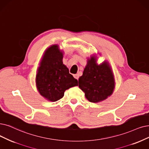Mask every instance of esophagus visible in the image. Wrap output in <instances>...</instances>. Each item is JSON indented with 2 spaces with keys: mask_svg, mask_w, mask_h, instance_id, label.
<instances>
[{
  "mask_svg": "<svg viewBox=\"0 0 149 149\" xmlns=\"http://www.w3.org/2000/svg\"><path fill=\"white\" fill-rule=\"evenodd\" d=\"M73 76H74V78L75 79H78H78H79V74H74V75H73Z\"/></svg>",
  "mask_w": 149,
  "mask_h": 149,
  "instance_id": "1",
  "label": "esophagus"
}]
</instances>
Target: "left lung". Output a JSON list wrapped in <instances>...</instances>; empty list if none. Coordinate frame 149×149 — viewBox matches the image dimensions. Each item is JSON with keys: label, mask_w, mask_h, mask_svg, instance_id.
I'll use <instances>...</instances> for the list:
<instances>
[{"label": "left lung", "mask_w": 149, "mask_h": 149, "mask_svg": "<svg viewBox=\"0 0 149 149\" xmlns=\"http://www.w3.org/2000/svg\"><path fill=\"white\" fill-rule=\"evenodd\" d=\"M78 81L79 87L85 93L86 98L92 103L106 100L112 95L115 87L114 76L109 63L104 61L98 65L95 56L87 58Z\"/></svg>", "instance_id": "obj_1"}]
</instances>
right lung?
I'll return each instance as SVG.
<instances>
[{"mask_svg": "<svg viewBox=\"0 0 149 149\" xmlns=\"http://www.w3.org/2000/svg\"><path fill=\"white\" fill-rule=\"evenodd\" d=\"M63 56L57 45H51L45 51L37 70V90L50 102L60 100L65 91L78 86V81L69 73L68 68L63 63Z\"/></svg>", "mask_w": 149, "mask_h": 149, "instance_id": "right-lung-1", "label": "right lung"}]
</instances>
